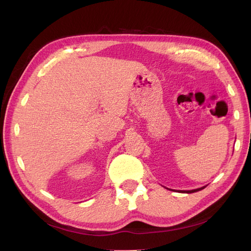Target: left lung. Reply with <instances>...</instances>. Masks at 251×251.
Instances as JSON below:
<instances>
[{
    "mask_svg": "<svg viewBox=\"0 0 251 251\" xmlns=\"http://www.w3.org/2000/svg\"><path fill=\"white\" fill-rule=\"evenodd\" d=\"M205 186L200 187V188H197V189H192V191H182V193H186V194H192V193H196V192H199L201 189H203Z\"/></svg>",
    "mask_w": 251,
    "mask_h": 251,
    "instance_id": "left-lung-1",
    "label": "left lung"
}]
</instances>
